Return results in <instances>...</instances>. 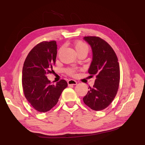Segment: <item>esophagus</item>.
<instances>
[{
  "label": "esophagus",
  "mask_w": 145,
  "mask_h": 145,
  "mask_svg": "<svg viewBox=\"0 0 145 145\" xmlns=\"http://www.w3.org/2000/svg\"><path fill=\"white\" fill-rule=\"evenodd\" d=\"M77 84V81H75V80H73V79H70L69 80H68V86H71V85H76Z\"/></svg>",
  "instance_id": "1"
}]
</instances>
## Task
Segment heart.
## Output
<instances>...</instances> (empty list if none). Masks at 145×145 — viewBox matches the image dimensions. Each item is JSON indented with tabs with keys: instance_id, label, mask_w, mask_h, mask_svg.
I'll return each mask as SVG.
<instances>
[{
	"instance_id": "heart-1",
	"label": "heart",
	"mask_w": 145,
	"mask_h": 145,
	"mask_svg": "<svg viewBox=\"0 0 145 145\" xmlns=\"http://www.w3.org/2000/svg\"><path fill=\"white\" fill-rule=\"evenodd\" d=\"M74 46L76 52L77 53H79L80 52H84V51H86V52H88V45L84 42H82V41H77V42L75 43ZM67 72L68 75H74L75 74L76 70L75 68H68V69L67 70Z\"/></svg>"
}]
</instances>
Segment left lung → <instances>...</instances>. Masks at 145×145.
<instances>
[{"mask_svg":"<svg viewBox=\"0 0 145 145\" xmlns=\"http://www.w3.org/2000/svg\"><path fill=\"white\" fill-rule=\"evenodd\" d=\"M83 39L92 50L88 73L91 76L96 75L93 87L88 88L83 101L94 111H101L111 104L118 92L120 78L118 59L111 46L102 39L96 36Z\"/></svg>","mask_w":145,"mask_h":145,"instance_id":"obj_1","label":"left lung"}]
</instances>
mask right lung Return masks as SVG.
<instances>
[{
	"label": "right lung",
	"instance_id": "obj_1",
	"mask_svg": "<svg viewBox=\"0 0 145 145\" xmlns=\"http://www.w3.org/2000/svg\"><path fill=\"white\" fill-rule=\"evenodd\" d=\"M55 41H43L32 49L22 69V86L27 101L36 111L47 112L57 104L63 91L68 86L65 80L51 84L46 75L52 73L57 56Z\"/></svg>",
	"mask_w": 145,
	"mask_h": 145
}]
</instances>
